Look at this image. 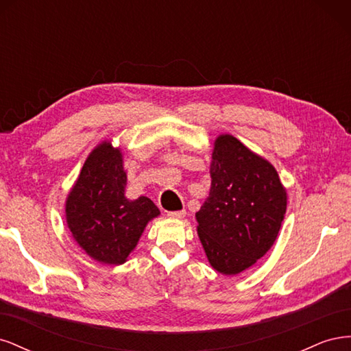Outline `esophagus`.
Masks as SVG:
<instances>
[{"mask_svg": "<svg viewBox=\"0 0 351 351\" xmlns=\"http://www.w3.org/2000/svg\"><path fill=\"white\" fill-rule=\"evenodd\" d=\"M168 218L171 219H183L186 217V210H174V212H168Z\"/></svg>", "mask_w": 351, "mask_h": 351, "instance_id": "1", "label": "esophagus"}]
</instances>
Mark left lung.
Here are the masks:
<instances>
[{
	"mask_svg": "<svg viewBox=\"0 0 351 351\" xmlns=\"http://www.w3.org/2000/svg\"><path fill=\"white\" fill-rule=\"evenodd\" d=\"M209 173V196L196 212L199 240L212 268L237 275L277 240L287 192L268 159L231 134L215 139Z\"/></svg>",
	"mask_w": 351,
	"mask_h": 351,
	"instance_id": "1",
	"label": "left lung"
}]
</instances>
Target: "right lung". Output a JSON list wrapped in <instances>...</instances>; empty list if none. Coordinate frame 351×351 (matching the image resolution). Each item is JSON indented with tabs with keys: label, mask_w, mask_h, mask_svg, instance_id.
I'll list each match as a JSON object with an SVG mask.
<instances>
[{
	"label": "right lung",
	"mask_w": 351,
	"mask_h": 351,
	"mask_svg": "<svg viewBox=\"0 0 351 351\" xmlns=\"http://www.w3.org/2000/svg\"><path fill=\"white\" fill-rule=\"evenodd\" d=\"M125 186L121 149L104 141L89 154L67 195L66 219L71 236L99 263H124L147 222L159 217L149 197L127 199Z\"/></svg>",
	"instance_id": "right-lung-1"
}]
</instances>
